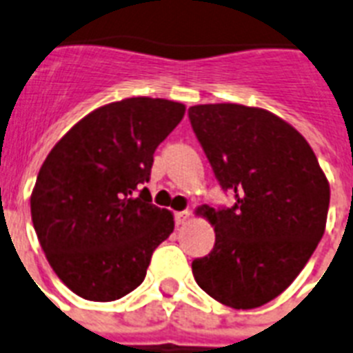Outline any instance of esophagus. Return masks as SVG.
<instances>
[{"instance_id":"34e87169","label":"esophagus","mask_w":353,"mask_h":353,"mask_svg":"<svg viewBox=\"0 0 353 353\" xmlns=\"http://www.w3.org/2000/svg\"><path fill=\"white\" fill-rule=\"evenodd\" d=\"M190 211H179V213H174V222H176V225H184L185 222L190 221Z\"/></svg>"}]
</instances>
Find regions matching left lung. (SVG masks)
<instances>
[{
    "mask_svg": "<svg viewBox=\"0 0 353 353\" xmlns=\"http://www.w3.org/2000/svg\"><path fill=\"white\" fill-rule=\"evenodd\" d=\"M188 114L219 184L236 200L196 211L215 228V246L193 261L194 281L230 308H259L288 288L323 239L328 180L303 134L266 109L205 103Z\"/></svg>",
    "mask_w": 353,
    "mask_h": 353,
    "instance_id": "obj_1",
    "label": "left lung"
}]
</instances>
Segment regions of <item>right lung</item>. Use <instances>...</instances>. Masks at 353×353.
Returning a JSON list of instances; mask_svg holds the SVG:
<instances>
[{"label": "right lung", "instance_id": "1", "mask_svg": "<svg viewBox=\"0 0 353 353\" xmlns=\"http://www.w3.org/2000/svg\"><path fill=\"white\" fill-rule=\"evenodd\" d=\"M184 112V103L162 98L112 101L81 118L47 154L30 215L50 268L76 295L109 303L131 293L173 233V213L140 188L154 149Z\"/></svg>", "mask_w": 353, "mask_h": 353}]
</instances>
